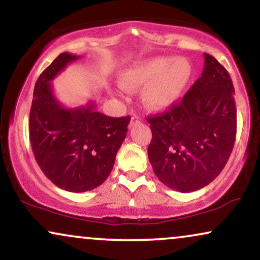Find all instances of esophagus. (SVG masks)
Wrapping results in <instances>:
<instances>
[{
  "label": "esophagus",
  "instance_id": "esophagus-1",
  "mask_svg": "<svg viewBox=\"0 0 260 260\" xmlns=\"http://www.w3.org/2000/svg\"><path fill=\"white\" fill-rule=\"evenodd\" d=\"M140 122H142V120H140V117H139V116H137V115H133V116H132V118H131V123H129V126H131V127H133L134 124H137V123H140Z\"/></svg>",
  "mask_w": 260,
  "mask_h": 260
}]
</instances>
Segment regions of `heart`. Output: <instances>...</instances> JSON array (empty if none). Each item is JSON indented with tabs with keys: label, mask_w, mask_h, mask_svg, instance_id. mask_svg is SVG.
<instances>
[{
	"label": "heart",
	"mask_w": 260,
	"mask_h": 260,
	"mask_svg": "<svg viewBox=\"0 0 260 260\" xmlns=\"http://www.w3.org/2000/svg\"><path fill=\"white\" fill-rule=\"evenodd\" d=\"M192 76V63L186 57H154L124 70L120 83L131 91L143 88V104L148 109L162 110L180 99Z\"/></svg>",
	"instance_id": "b5f03b06"
}]
</instances>
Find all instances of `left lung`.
<instances>
[{
    "mask_svg": "<svg viewBox=\"0 0 260 260\" xmlns=\"http://www.w3.org/2000/svg\"><path fill=\"white\" fill-rule=\"evenodd\" d=\"M235 89L230 74L204 53L202 76L168 111L148 117V156L165 186L182 193L208 186L225 168L236 139Z\"/></svg>",
    "mask_w": 260,
    "mask_h": 260,
    "instance_id": "obj_1",
    "label": "left lung"
}]
</instances>
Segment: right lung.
<instances>
[{"instance_id": "1", "label": "right lung", "mask_w": 260, "mask_h": 260, "mask_svg": "<svg viewBox=\"0 0 260 260\" xmlns=\"http://www.w3.org/2000/svg\"><path fill=\"white\" fill-rule=\"evenodd\" d=\"M80 56L63 52L35 83L29 137L38 165L53 184L80 193L99 187L109 177L127 134L129 116L115 118L95 104L68 109L53 95L51 82Z\"/></svg>"}]
</instances>
